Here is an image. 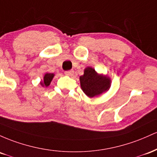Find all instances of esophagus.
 Returning <instances> with one entry per match:
<instances>
[{
  "mask_svg": "<svg viewBox=\"0 0 157 157\" xmlns=\"http://www.w3.org/2000/svg\"><path fill=\"white\" fill-rule=\"evenodd\" d=\"M64 74L67 75H69V76H72V75L74 74V71L73 70H67V71H65Z\"/></svg>",
  "mask_w": 157,
  "mask_h": 157,
  "instance_id": "obj_1",
  "label": "esophagus"
}]
</instances>
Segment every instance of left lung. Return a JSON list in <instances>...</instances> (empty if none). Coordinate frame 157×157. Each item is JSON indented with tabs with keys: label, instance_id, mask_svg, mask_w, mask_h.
Wrapping results in <instances>:
<instances>
[{
	"label": "left lung",
	"instance_id": "1",
	"mask_svg": "<svg viewBox=\"0 0 157 157\" xmlns=\"http://www.w3.org/2000/svg\"><path fill=\"white\" fill-rule=\"evenodd\" d=\"M81 88L89 98L99 96L109 90L111 79L107 75L99 74L91 67H87L84 74L79 77Z\"/></svg>",
	"mask_w": 157,
	"mask_h": 157
}]
</instances>
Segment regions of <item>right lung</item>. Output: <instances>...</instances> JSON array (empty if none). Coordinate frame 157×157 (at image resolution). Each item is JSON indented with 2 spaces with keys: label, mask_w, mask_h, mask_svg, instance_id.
Listing matches in <instances>:
<instances>
[{
  "label": "right lung",
  "mask_w": 157,
  "mask_h": 157,
  "mask_svg": "<svg viewBox=\"0 0 157 157\" xmlns=\"http://www.w3.org/2000/svg\"><path fill=\"white\" fill-rule=\"evenodd\" d=\"M55 74L54 73H46L44 75L43 80L40 81V84L42 87H47L48 86H50V84L52 82V78H53Z\"/></svg>",
  "instance_id": "right-lung-1"
}]
</instances>
